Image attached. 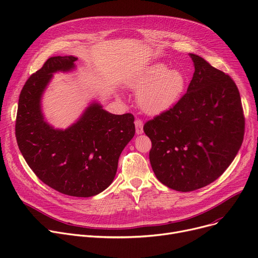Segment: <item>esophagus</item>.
I'll return each instance as SVG.
<instances>
[{"label": "esophagus", "mask_w": 258, "mask_h": 258, "mask_svg": "<svg viewBox=\"0 0 258 258\" xmlns=\"http://www.w3.org/2000/svg\"><path fill=\"white\" fill-rule=\"evenodd\" d=\"M135 126H136V133L138 135L143 133V121L141 119L135 120Z\"/></svg>", "instance_id": "esophagus-1"}]
</instances>
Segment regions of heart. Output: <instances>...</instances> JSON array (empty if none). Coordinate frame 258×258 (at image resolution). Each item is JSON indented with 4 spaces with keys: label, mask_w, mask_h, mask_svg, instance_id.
<instances>
[{
    "label": "heart",
    "mask_w": 258,
    "mask_h": 258,
    "mask_svg": "<svg viewBox=\"0 0 258 258\" xmlns=\"http://www.w3.org/2000/svg\"><path fill=\"white\" fill-rule=\"evenodd\" d=\"M187 85L185 73L170 69L164 63H155L130 81V87L138 93L137 100L142 110L158 115L171 108L183 96Z\"/></svg>",
    "instance_id": "obj_1"
}]
</instances>
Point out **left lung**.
<instances>
[{
    "instance_id": "8db88e82",
    "label": "left lung",
    "mask_w": 258,
    "mask_h": 258,
    "mask_svg": "<svg viewBox=\"0 0 258 258\" xmlns=\"http://www.w3.org/2000/svg\"><path fill=\"white\" fill-rule=\"evenodd\" d=\"M187 92L143 126L152 140L157 179L187 192L207 186L231 164L242 143L245 116L233 79L197 54Z\"/></svg>"
}]
</instances>
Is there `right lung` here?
<instances>
[{
  "mask_svg": "<svg viewBox=\"0 0 258 258\" xmlns=\"http://www.w3.org/2000/svg\"><path fill=\"white\" fill-rule=\"evenodd\" d=\"M74 56L47 59L24 85L19 99L16 137L27 164L36 177L58 192L89 198L113 182L121 152L135 135L134 115H114L92 103L67 130L44 120L40 98L52 74L74 69Z\"/></svg>",
  "mask_w": 258,
  "mask_h": 258,
  "instance_id": "right-lung-1",
  "label": "right lung"
}]
</instances>
